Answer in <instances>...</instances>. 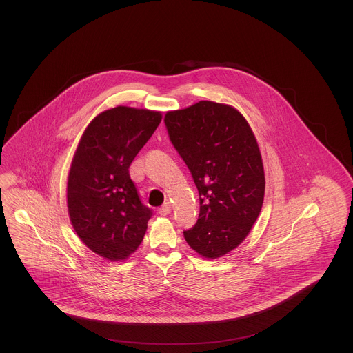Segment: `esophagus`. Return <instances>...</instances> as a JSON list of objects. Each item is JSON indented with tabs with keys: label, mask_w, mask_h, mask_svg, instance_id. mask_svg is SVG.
<instances>
[{
	"label": "esophagus",
	"mask_w": 353,
	"mask_h": 353,
	"mask_svg": "<svg viewBox=\"0 0 353 353\" xmlns=\"http://www.w3.org/2000/svg\"><path fill=\"white\" fill-rule=\"evenodd\" d=\"M170 212H172V206H170L169 202H165V203L159 209L160 216H168V214H170Z\"/></svg>",
	"instance_id": "34e87169"
}]
</instances>
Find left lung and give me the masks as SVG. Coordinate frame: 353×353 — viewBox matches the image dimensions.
Returning <instances> with one entry per match:
<instances>
[{
    "instance_id": "1",
    "label": "left lung",
    "mask_w": 353,
    "mask_h": 353,
    "mask_svg": "<svg viewBox=\"0 0 353 353\" xmlns=\"http://www.w3.org/2000/svg\"><path fill=\"white\" fill-rule=\"evenodd\" d=\"M164 123L200 194L199 219L185 241L216 259L242 243L261 213L265 170L256 139L239 111L216 101L168 111Z\"/></svg>"
}]
</instances>
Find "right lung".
<instances>
[{
	"label": "right lung",
	"instance_id": "obj_1",
	"mask_svg": "<svg viewBox=\"0 0 353 353\" xmlns=\"http://www.w3.org/2000/svg\"><path fill=\"white\" fill-rule=\"evenodd\" d=\"M161 112L118 105L87 125L68 173V216L91 252L127 259L141 243L152 210L130 177V165L161 121Z\"/></svg>",
	"mask_w": 353,
	"mask_h": 353
}]
</instances>
